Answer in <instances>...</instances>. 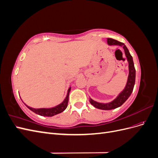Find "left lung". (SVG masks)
Wrapping results in <instances>:
<instances>
[{"instance_id":"obj_1","label":"left lung","mask_w":158,"mask_h":158,"mask_svg":"<svg viewBox=\"0 0 158 158\" xmlns=\"http://www.w3.org/2000/svg\"><path fill=\"white\" fill-rule=\"evenodd\" d=\"M107 44L109 45L121 46L124 49L127 61L128 63L129 73L125 88H124L122 92L118 95V96L111 102L107 103H99L94 101L92 99H89V102L94 107L102 110H111L121 106L131 95L134 86H135L136 77V70L135 68V65H134L132 56L130 54V52H129V51L128 50L126 45L123 43L111 39V38H107Z\"/></svg>"}]
</instances>
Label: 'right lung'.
<instances>
[{"mask_svg": "<svg viewBox=\"0 0 158 158\" xmlns=\"http://www.w3.org/2000/svg\"><path fill=\"white\" fill-rule=\"evenodd\" d=\"M71 87H70L68 89V92L67 95H66V98L64 99V101L62 102L60 104L52 108H41V109H34L30 107L29 106H27V105L25 104V106L28 108L30 109L31 111L33 112H34L35 113L40 114L41 116H44V117H52L55 115V114H57L59 113H60L61 112L64 111L66 109V108L68 106V103H69V93L70 91Z\"/></svg>", "mask_w": 158, "mask_h": 158, "instance_id": "add662e5", "label": "right lung"}]
</instances>
